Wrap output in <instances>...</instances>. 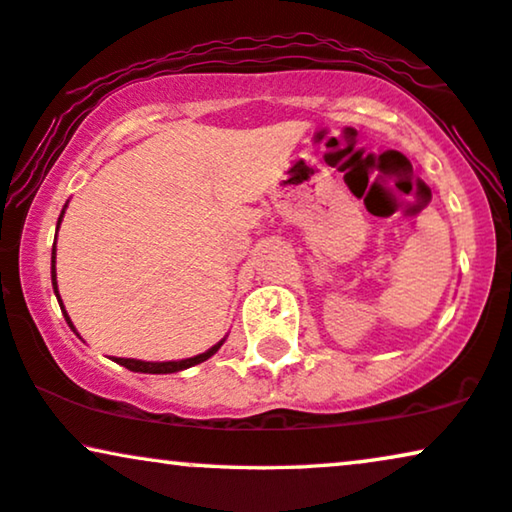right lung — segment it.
I'll list each match as a JSON object with an SVG mask.
<instances>
[{
  "label": "right lung",
  "mask_w": 512,
  "mask_h": 512,
  "mask_svg": "<svg viewBox=\"0 0 512 512\" xmlns=\"http://www.w3.org/2000/svg\"><path fill=\"white\" fill-rule=\"evenodd\" d=\"M63 212H66V208H63ZM63 212H61V217H58V224H61ZM51 286H54V293L58 297V286H56V245H54V252H51ZM58 304H61V312H63V316H66V321L70 323V328H73V321H70V316L66 314V309H63L61 297H58ZM73 331H75V328H73ZM222 345H224V340H219L217 345H212L208 349V352L198 354V357H191V359H181V361H139V359H115V361H118L120 366L129 368V371H134V373H177V371H184V368L203 364V361L210 359L212 354H215Z\"/></svg>",
  "instance_id": "obj_1"
}]
</instances>
